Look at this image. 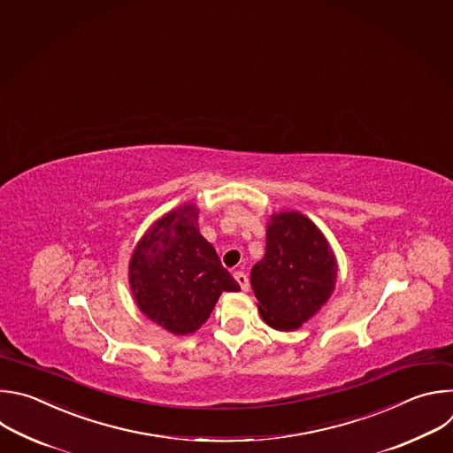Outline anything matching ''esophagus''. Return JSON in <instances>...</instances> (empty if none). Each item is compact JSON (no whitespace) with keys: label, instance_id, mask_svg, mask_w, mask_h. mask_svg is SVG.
<instances>
[{"label":"esophagus","instance_id":"34e87169","mask_svg":"<svg viewBox=\"0 0 453 453\" xmlns=\"http://www.w3.org/2000/svg\"><path fill=\"white\" fill-rule=\"evenodd\" d=\"M234 279L237 280V284L241 286V289H242V291H248V288H250V280H248V277L242 273V271H235V273H234Z\"/></svg>","mask_w":453,"mask_h":453}]
</instances>
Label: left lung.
Here are the masks:
<instances>
[{
    "instance_id": "1",
    "label": "left lung",
    "mask_w": 453,
    "mask_h": 453,
    "mask_svg": "<svg viewBox=\"0 0 453 453\" xmlns=\"http://www.w3.org/2000/svg\"><path fill=\"white\" fill-rule=\"evenodd\" d=\"M337 271L335 253L316 223L296 211L271 214L265 253L250 275L260 318L280 332L298 330L332 296Z\"/></svg>"
}]
</instances>
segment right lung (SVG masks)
<instances>
[{
	"instance_id": "add662e5",
	"label": "right lung",
	"mask_w": 453,
	"mask_h": 453,
	"mask_svg": "<svg viewBox=\"0 0 453 453\" xmlns=\"http://www.w3.org/2000/svg\"><path fill=\"white\" fill-rule=\"evenodd\" d=\"M200 209L188 202L158 218L135 244L128 284L139 311L173 335L196 332L225 291H241L200 234Z\"/></svg>"
}]
</instances>
